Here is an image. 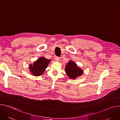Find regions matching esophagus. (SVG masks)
Returning <instances> with one entry per match:
<instances>
[{
  "label": "esophagus",
  "instance_id": "obj_1",
  "mask_svg": "<svg viewBox=\"0 0 120 120\" xmlns=\"http://www.w3.org/2000/svg\"><path fill=\"white\" fill-rule=\"evenodd\" d=\"M60 59V58H59V57H58L56 56V57H55V60H56V61H57V62L59 61V60H60V59Z\"/></svg>",
  "mask_w": 120,
  "mask_h": 120
}]
</instances>
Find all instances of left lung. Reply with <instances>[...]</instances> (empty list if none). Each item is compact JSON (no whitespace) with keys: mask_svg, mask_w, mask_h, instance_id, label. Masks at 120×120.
Segmentation results:
<instances>
[{"mask_svg":"<svg viewBox=\"0 0 120 120\" xmlns=\"http://www.w3.org/2000/svg\"><path fill=\"white\" fill-rule=\"evenodd\" d=\"M65 72L70 79H75L81 76L83 71L73 61L69 60L65 67Z\"/></svg>","mask_w":120,"mask_h":120,"instance_id":"obj_1","label":"left lung"}]
</instances>
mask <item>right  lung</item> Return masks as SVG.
Instances as JSON below:
<instances>
[{"label": "right lung", "mask_w": 120, "mask_h": 120, "mask_svg": "<svg viewBox=\"0 0 120 120\" xmlns=\"http://www.w3.org/2000/svg\"><path fill=\"white\" fill-rule=\"evenodd\" d=\"M51 60L47 59L45 57H40L33 64L29 65L30 73L32 75L38 76L43 75L47 67Z\"/></svg>", "instance_id": "right-lung-1"}]
</instances>
